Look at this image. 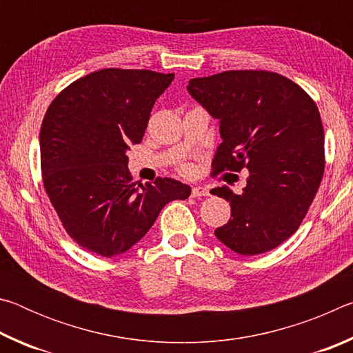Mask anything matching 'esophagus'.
I'll return each mask as SVG.
<instances>
[{"label":"esophagus","mask_w":353,"mask_h":353,"mask_svg":"<svg viewBox=\"0 0 353 353\" xmlns=\"http://www.w3.org/2000/svg\"><path fill=\"white\" fill-rule=\"evenodd\" d=\"M191 196H193V198H205V196H210V191H208L207 187L196 185V187L191 190Z\"/></svg>","instance_id":"34e87169"}]
</instances>
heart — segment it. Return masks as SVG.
<instances>
[{"mask_svg": "<svg viewBox=\"0 0 353 353\" xmlns=\"http://www.w3.org/2000/svg\"><path fill=\"white\" fill-rule=\"evenodd\" d=\"M183 171H185V172H188V168H183Z\"/></svg>", "mask_w": 353, "mask_h": 353, "instance_id": "heart-1", "label": "heart"}]
</instances>
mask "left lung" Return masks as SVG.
<instances>
[{
	"label": "left lung",
	"mask_w": 353,
	"mask_h": 353,
	"mask_svg": "<svg viewBox=\"0 0 353 353\" xmlns=\"http://www.w3.org/2000/svg\"><path fill=\"white\" fill-rule=\"evenodd\" d=\"M187 90L219 121L213 172L249 170L241 194L225 185L212 190L232 208L214 236L240 255L277 248L301 225L324 174V128L314 101L270 71L196 77Z\"/></svg>",
	"instance_id": "left-lung-1"
}]
</instances>
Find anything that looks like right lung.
I'll list each match as a JSON object with an SVG mask.
<instances>
[{"label": "right lung", "instance_id": "obj_1", "mask_svg": "<svg viewBox=\"0 0 353 353\" xmlns=\"http://www.w3.org/2000/svg\"><path fill=\"white\" fill-rule=\"evenodd\" d=\"M174 74L105 68L68 85L40 129L43 185L67 234L88 252L121 255L148 234L190 185L130 179L128 151L145 135L151 110Z\"/></svg>", "mask_w": 353, "mask_h": 353}]
</instances>
